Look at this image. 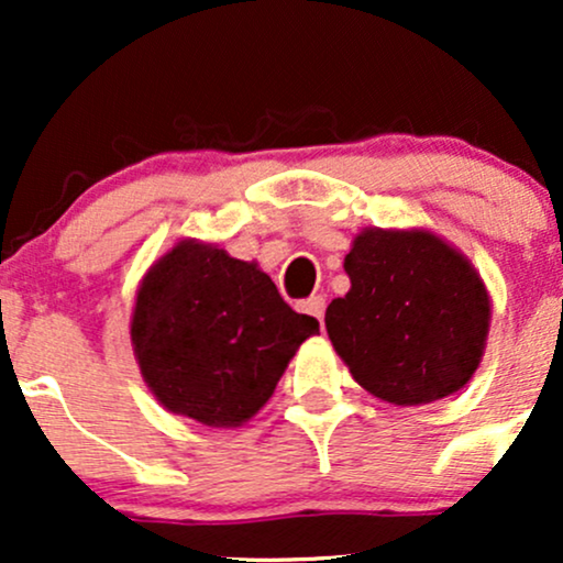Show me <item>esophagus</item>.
Wrapping results in <instances>:
<instances>
[{"label":"esophagus","mask_w":563,"mask_h":563,"mask_svg":"<svg viewBox=\"0 0 563 563\" xmlns=\"http://www.w3.org/2000/svg\"><path fill=\"white\" fill-rule=\"evenodd\" d=\"M301 309L322 322V318H325V299H322V296H309V299L301 303Z\"/></svg>","instance_id":"34e87169"}]
</instances>
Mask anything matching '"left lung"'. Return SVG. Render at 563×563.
<instances>
[{
    "mask_svg": "<svg viewBox=\"0 0 563 563\" xmlns=\"http://www.w3.org/2000/svg\"><path fill=\"white\" fill-rule=\"evenodd\" d=\"M344 269L352 288L328 303L325 328L363 389L426 405L468 384L489 328V296L468 260L431 232L365 230Z\"/></svg>",
    "mask_w": 563,
    "mask_h": 563,
    "instance_id": "obj_1",
    "label": "left lung"
}]
</instances>
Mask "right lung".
<instances>
[{
    "instance_id": "right-lung-1",
    "label": "right lung",
    "mask_w": 563,
    "mask_h": 563,
    "mask_svg": "<svg viewBox=\"0 0 563 563\" xmlns=\"http://www.w3.org/2000/svg\"><path fill=\"white\" fill-rule=\"evenodd\" d=\"M320 322L283 301L256 264L217 245L177 243L142 280L132 344L166 410L203 426H241L273 397Z\"/></svg>"
}]
</instances>
